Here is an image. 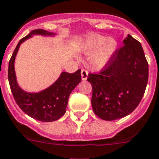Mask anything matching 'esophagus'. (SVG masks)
Returning a JSON list of instances; mask_svg holds the SVG:
<instances>
[{
	"label": "esophagus",
	"mask_w": 159,
	"mask_h": 159,
	"mask_svg": "<svg viewBox=\"0 0 159 159\" xmlns=\"http://www.w3.org/2000/svg\"><path fill=\"white\" fill-rule=\"evenodd\" d=\"M88 75H89L88 70H85V69H82V70H81V77H82L83 80H87Z\"/></svg>",
	"instance_id": "obj_1"
}]
</instances>
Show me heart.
Returning <instances> with one entry per match:
<instances>
[{"label":"heart","mask_w":159,"mask_h":159,"mask_svg":"<svg viewBox=\"0 0 159 159\" xmlns=\"http://www.w3.org/2000/svg\"><path fill=\"white\" fill-rule=\"evenodd\" d=\"M116 48L117 43L115 40H108L102 35L92 36L85 44V51L88 53H93L98 51L93 58L94 64L98 67H102L108 62Z\"/></svg>","instance_id":"b5f03b06"}]
</instances>
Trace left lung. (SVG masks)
Segmentation results:
<instances>
[{
	"instance_id": "left-lung-1",
	"label": "left lung",
	"mask_w": 159,
	"mask_h": 159,
	"mask_svg": "<svg viewBox=\"0 0 159 159\" xmlns=\"http://www.w3.org/2000/svg\"><path fill=\"white\" fill-rule=\"evenodd\" d=\"M100 72L89 73L96 115L112 121L134 111L145 93L149 65L141 43L128 35Z\"/></svg>"
}]
</instances>
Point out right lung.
Returning <instances> with one entry per match:
<instances>
[{"mask_svg":"<svg viewBox=\"0 0 159 159\" xmlns=\"http://www.w3.org/2000/svg\"><path fill=\"white\" fill-rule=\"evenodd\" d=\"M32 35H53L54 33L43 29L31 31L17 44L9 61L8 79L12 94L18 106L30 117L41 122H53L65 115L68 98L72 90L81 81V70L75 73L62 72L57 81L39 93H27L18 86L14 70V60L20 44Z\"/></svg>","mask_w":159,"mask_h":159,"instance_id":"right-lung-1","label":"right lung"}]
</instances>
